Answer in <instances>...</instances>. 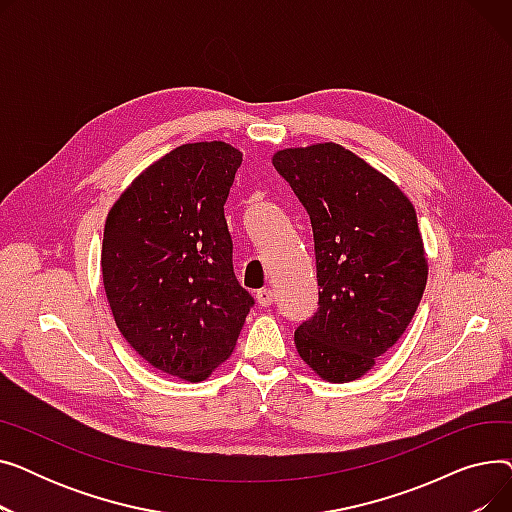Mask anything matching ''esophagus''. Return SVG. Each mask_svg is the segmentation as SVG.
Instances as JSON below:
<instances>
[{"label":"esophagus","instance_id":"1","mask_svg":"<svg viewBox=\"0 0 512 512\" xmlns=\"http://www.w3.org/2000/svg\"><path fill=\"white\" fill-rule=\"evenodd\" d=\"M274 299H276L274 290H270V288L257 290V303H259L261 307H272V305H274Z\"/></svg>","mask_w":512,"mask_h":512}]
</instances>
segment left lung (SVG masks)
Listing matches in <instances>:
<instances>
[{
	"instance_id": "obj_1",
	"label": "left lung",
	"mask_w": 512,
	"mask_h": 512,
	"mask_svg": "<svg viewBox=\"0 0 512 512\" xmlns=\"http://www.w3.org/2000/svg\"><path fill=\"white\" fill-rule=\"evenodd\" d=\"M272 164L309 213L319 307L294 332L301 359L332 384L363 378L405 334L427 284L413 203L336 143L292 147Z\"/></svg>"
}]
</instances>
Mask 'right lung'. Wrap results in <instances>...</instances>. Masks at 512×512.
Masks as SVG:
<instances>
[{
	"label": "right lung",
	"mask_w": 512,
	"mask_h": 512,
	"mask_svg": "<svg viewBox=\"0 0 512 512\" xmlns=\"http://www.w3.org/2000/svg\"><path fill=\"white\" fill-rule=\"evenodd\" d=\"M242 164L228 143H186L153 161L107 213L101 276L126 342L149 365L203 382L253 307L232 267L224 205Z\"/></svg>",
	"instance_id": "right-lung-1"
}]
</instances>
